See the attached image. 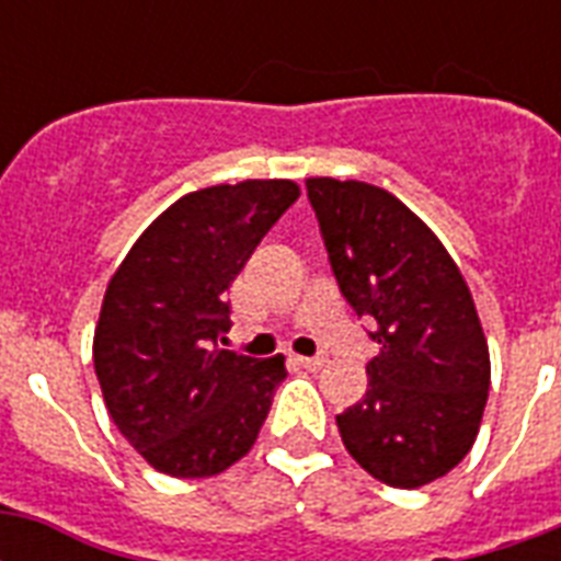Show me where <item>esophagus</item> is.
Returning a JSON list of instances; mask_svg holds the SVG:
<instances>
[{"instance_id": "1", "label": "esophagus", "mask_w": 561, "mask_h": 561, "mask_svg": "<svg viewBox=\"0 0 561 561\" xmlns=\"http://www.w3.org/2000/svg\"><path fill=\"white\" fill-rule=\"evenodd\" d=\"M294 360H297L299 367H306V369H323L325 367V355H311V358H306V355H294Z\"/></svg>"}]
</instances>
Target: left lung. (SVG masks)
Wrapping results in <instances>:
<instances>
[{"instance_id": "obj_1", "label": "left lung", "mask_w": 561, "mask_h": 561, "mask_svg": "<svg viewBox=\"0 0 561 561\" xmlns=\"http://www.w3.org/2000/svg\"><path fill=\"white\" fill-rule=\"evenodd\" d=\"M329 264L375 320L369 387L337 416L346 451L387 486L416 489L469 454L489 392V346L469 285L413 211L358 180H306Z\"/></svg>"}]
</instances>
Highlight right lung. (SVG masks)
Masks as SVG:
<instances>
[{
	"label": "right lung",
	"instance_id": "add662e5",
	"mask_svg": "<svg viewBox=\"0 0 561 561\" xmlns=\"http://www.w3.org/2000/svg\"><path fill=\"white\" fill-rule=\"evenodd\" d=\"M299 197L290 180L209 186L171 203L113 273L92 360L127 443L171 478H211L253 448L285 358L220 350L227 288Z\"/></svg>",
	"mask_w": 561,
	"mask_h": 561
}]
</instances>
